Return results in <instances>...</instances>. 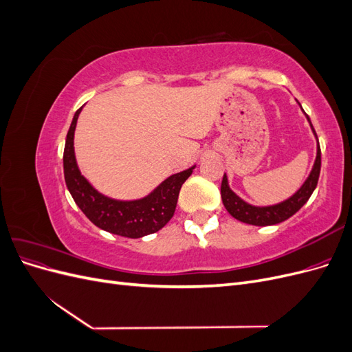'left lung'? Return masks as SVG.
I'll use <instances>...</instances> for the list:
<instances>
[{
    "label": "left lung",
    "mask_w": 352,
    "mask_h": 352,
    "mask_svg": "<svg viewBox=\"0 0 352 352\" xmlns=\"http://www.w3.org/2000/svg\"><path fill=\"white\" fill-rule=\"evenodd\" d=\"M307 119L310 120V117L307 116ZM311 127H313V124H311ZM313 132L316 133L314 127H313ZM320 167H322V151H320V145H318L314 167L311 170L310 176H308V179L305 180V184L301 186V189L298 190L295 195H292L289 199L282 202V204L272 206V207H254V206L247 204V202L242 201L239 197H236L232 192L229 185H228V177L225 175L223 176L221 189H220L223 204H225L226 210L233 217L239 221L248 223V225H254V226L278 225V223H282L286 219L294 216L295 212L305 204L308 198L311 197V194L314 192V189L317 186L318 176H320Z\"/></svg>",
    "instance_id": "8db88e82"
}]
</instances>
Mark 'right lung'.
Returning <instances> with one entry per match:
<instances>
[{
	"mask_svg": "<svg viewBox=\"0 0 352 352\" xmlns=\"http://www.w3.org/2000/svg\"><path fill=\"white\" fill-rule=\"evenodd\" d=\"M80 110L82 107L74 113L63 154L66 185L74 202L95 226L119 236L142 238L164 228L175 214L180 188L192 175L194 167L170 176L144 199L116 201L101 195L80 175L74 158L73 135Z\"/></svg>",
	"mask_w": 352,
	"mask_h": 352,
	"instance_id": "right-lung-1",
	"label": "right lung"
}]
</instances>
